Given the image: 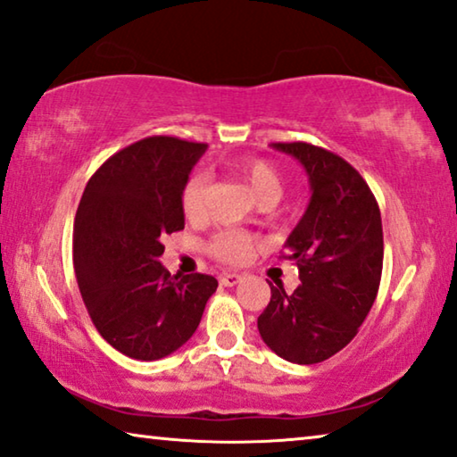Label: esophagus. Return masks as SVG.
Returning a JSON list of instances; mask_svg holds the SVG:
<instances>
[{
	"label": "esophagus",
	"mask_w": 457,
	"mask_h": 457,
	"mask_svg": "<svg viewBox=\"0 0 457 457\" xmlns=\"http://www.w3.org/2000/svg\"><path fill=\"white\" fill-rule=\"evenodd\" d=\"M243 279V273H237V271H228V273H222L220 276V284L222 286H237L238 282Z\"/></svg>",
	"instance_id": "34e87169"
}]
</instances>
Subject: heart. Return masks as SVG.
Instances as JSON below:
<instances>
[{
  "mask_svg": "<svg viewBox=\"0 0 457 457\" xmlns=\"http://www.w3.org/2000/svg\"><path fill=\"white\" fill-rule=\"evenodd\" d=\"M233 173L243 181L257 204H276L284 194V178L279 170L265 159H241L233 163ZM208 178L204 173H194L181 187L179 206L187 220H200L204 216V200ZM257 238L245 230H222L208 243V253L222 263H245L255 249Z\"/></svg>",
  "mask_w": 457,
  "mask_h": 457,
  "instance_id": "b5f03b06",
  "label": "heart"
}]
</instances>
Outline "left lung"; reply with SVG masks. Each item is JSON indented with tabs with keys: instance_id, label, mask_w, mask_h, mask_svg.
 Listing matches in <instances>:
<instances>
[{
	"instance_id": "1",
	"label": "left lung",
	"mask_w": 457,
	"mask_h": 457,
	"mask_svg": "<svg viewBox=\"0 0 457 457\" xmlns=\"http://www.w3.org/2000/svg\"><path fill=\"white\" fill-rule=\"evenodd\" d=\"M298 159L311 181V204L287 237L282 259L298 265L300 286L271 298L257 328L286 361L311 366L357 335L382 278L384 235L378 202L345 159L308 143H273Z\"/></svg>"
}]
</instances>
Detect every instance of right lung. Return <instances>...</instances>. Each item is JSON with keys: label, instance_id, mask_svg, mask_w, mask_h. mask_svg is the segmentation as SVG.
<instances>
[{"label": "right lung", "instance_id": "add662e5", "mask_svg": "<svg viewBox=\"0 0 457 457\" xmlns=\"http://www.w3.org/2000/svg\"><path fill=\"white\" fill-rule=\"evenodd\" d=\"M204 143L149 137L112 155L83 189L73 265L97 333L132 360L173 353L195 333L219 282L171 276L161 238L184 228L181 187Z\"/></svg>", "mask_w": 457, "mask_h": 457}]
</instances>
